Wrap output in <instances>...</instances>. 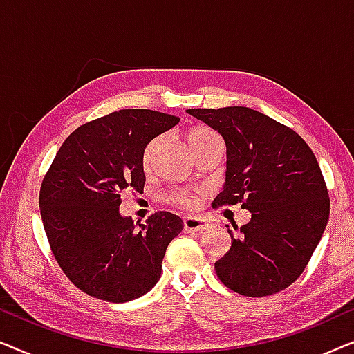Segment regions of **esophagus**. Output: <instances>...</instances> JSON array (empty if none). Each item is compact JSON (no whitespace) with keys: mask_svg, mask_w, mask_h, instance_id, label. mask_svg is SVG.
<instances>
[{"mask_svg":"<svg viewBox=\"0 0 354 354\" xmlns=\"http://www.w3.org/2000/svg\"><path fill=\"white\" fill-rule=\"evenodd\" d=\"M207 227H209V224L205 219H198V217H185L183 219V229L187 232H203Z\"/></svg>","mask_w":354,"mask_h":354,"instance_id":"esophagus-1","label":"esophagus"}]
</instances>
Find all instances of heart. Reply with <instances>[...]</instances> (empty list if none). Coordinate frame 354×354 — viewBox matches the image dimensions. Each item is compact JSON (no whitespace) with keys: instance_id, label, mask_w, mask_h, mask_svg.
<instances>
[{"instance_id":"obj_1","label":"heart","mask_w":354,"mask_h":354,"mask_svg":"<svg viewBox=\"0 0 354 354\" xmlns=\"http://www.w3.org/2000/svg\"><path fill=\"white\" fill-rule=\"evenodd\" d=\"M212 140H221L219 135H217L216 132H212V130H209V129H203V127L192 130L187 137L188 147H190L193 153H195L200 147H203V145H206L207 142H212ZM159 142H161V138H154L147 145V148H145V151H143V167L145 169H149V166H151L153 154H154V151H156ZM171 201L176 203V205H180L185 207H193L196 203L195 196L188 195V193H185V192L174 193V195L171 196Z\"/></svg>"}]
</instances>
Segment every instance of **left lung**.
I'll use <instances>...</instances> for the list:
<instances>
[{"instance_id":"left-lung-1","label":"left lung","mask_w":354,"mask_h":354,"mask_svg":"<svg viewBox=\"0 0 354 354\" xmlns=\"http://www.w3.org/2000/svg\"><path fill=\"white\" fill-rule=\"evenodd\" d=\"M187 113L225 142L224 190L212 206L241 203L251 212L236 235L225 225L232 246L216 261L217 277L253 298L287 288L306 268L328 222L330 200L316 156L295 130L251 108Z\"/></svg>"}]
</instances>
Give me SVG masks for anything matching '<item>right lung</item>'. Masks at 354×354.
<instances>
[{
    "label": "right lung",
    "mask_w": 354,
    "mask_h": 354,
    "mask_svg": "<svg viewBox=\"0 0 354 354\" xmlns=\"http://www.w3.org/2000/svg\"><path fill=\"white\" fill-rule=\"evenodd\" d=\"M178 120L151 109H120L91 120L66 138L43 178L40 212L51 251L90 297L132 301L161 277L166 248L183 221L159 211L137 227L119 206L124 192H143L147 145Z\"/></svg>",
    "instance_id": "add662e5"
}]
</instances>
